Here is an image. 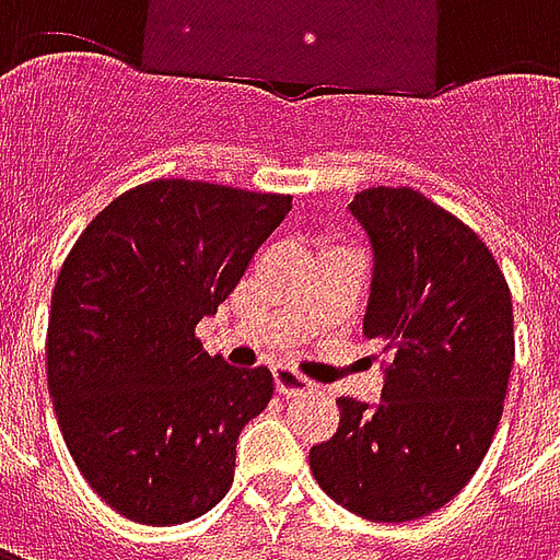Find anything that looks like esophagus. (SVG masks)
<instances>
[{
  "label": "esophagus",
  "instance_id": "34e87169",
  "mask_svg": "<svg viewBox=\"0 0 560 560\" xmlns=\"http://www.w3.org/2000/svg\"><path fill=\"white\" fill-rule=\"evenodd\" d=\"M276 375V389H279L281 396H303V393H312L315 389V384L308 381V377H303L300 372H293V369H276L272 372Z\"/></svg>",
  "mask_w": 560,
  "mask_h": 560
}]
</instances>
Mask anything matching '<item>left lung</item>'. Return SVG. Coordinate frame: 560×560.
Listing matches in <instances>:
<instances>
[{
	"label": "left lung",
	"mask_w": 560,
	"mask_h": 560,
	"mask_svg": "<svg viewBox=\"0 0 560 560\" xmlns=\"http://www.w3.org/2000/svg\"><path fill=\"white\" fill-rule=\"evenodd\" d=\"M351 215L375 252L363 332L381 339L384 399H339L312 446L317 486L369 522H411L453 501L492 446L516 357L513 300L468 224L413 188H365Z\"/></svg>",
	"instance_id": "8db88e82"
}]
</instances>
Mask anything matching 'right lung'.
<instances>
[{
    "mask_svg": "<svg viewBox=\"0 0 560 560\" xmlns=\"http://www.w3.org/2000/svg\"><path fill=\"white\" fill-rule=\"evenodd\" d=\"M291 212V195L138 185L90 221L56 279L47 387L80 474L119 516L179 525L219 504L236 441L272 399L195 336Z\"/></svg>",
    "mask_w": 560,
    "mask_h": 560,
    "instance_id": "add662e5",
    "label": "right lung"
}]
</instances>
